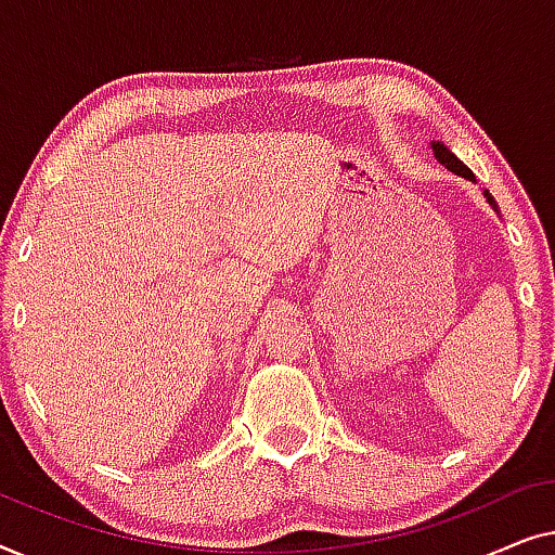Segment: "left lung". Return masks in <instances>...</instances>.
I'll use <instances>...</instances> for the list:
<instances>
[{"label": "left lung", "instance_id": "left-lung-1", "mask_svg": "<svg viewBox=\"0 0 555 555\" xmlns=\"http://www.w3.org/2000/svg\"><path fill=\"white\" fill-rule=\"evenodd\" d=\"M433 151H435V158L442 163V166H448L452 173H457V176H463V178H467V181H475V176H473V170L465 166L463 160H457L455 155H452L448 147H444L442 143H433ZM486 198L490 201V206H495V201H493V196H490V193L486 191Z\"/></svg>", "mask_w": 555, "mask_h": 555}]
</instances>
